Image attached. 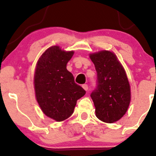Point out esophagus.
Here are the masks:
<instances>
[{
  "label": "esophagus",
  "instance_id": "esophagus-1",
  "mask_svg": "<svg viewBox=\"0 0 156 156\" xmlns=\"http://www.w3.org/2000/svg\"><path fill=\"white\" fill-rule=\"evenodd\" d=\"M82 87H83V88L85 89L86 91H87L89 89V87L87 84H83V85H82Z\"/></svg>",
  "mask_w": 156,
  "mask_h": 156
}]
</instances>
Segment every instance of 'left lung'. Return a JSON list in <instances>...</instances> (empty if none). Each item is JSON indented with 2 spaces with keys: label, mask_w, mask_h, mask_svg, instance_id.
Listing matches in <instances>:
<instances>
[{
  "label": "left lung",
  "mask_w": 156,
  "mask_h": 156,
  "mask_svg": "<svg viewBox=\"0 0 156 156\" xmlns=\"http://www.w3.org/2000/svg\"><path fill=\"white\" fill-rule=\"evenodd\" d=\"M97 71V86L90 96L100 120L112 123L126 113L130 101L128 78L116 55L108 51L90 55Z\"/></svg>",
  "instance_id": "8db88e82"
}]
</instances>
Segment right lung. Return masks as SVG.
<instances>
[{"label": "right lung", "mask_w": 156, "mask_h": 156, "mask_svg": "<svg viewBox=\"0 0 156 156\" xmlns=\"http://www.w3.org/2000/svg\"><path fill=\"white\" fill-rule=\"evenodd\" d=\"M73 54V51H62L58 46L51 47L41 55L36 68L37 101L44 114L57 122L70 117L77 101L86 94L67 69Z\"/></svg>", "instance_id": "1"}]
</instances>
